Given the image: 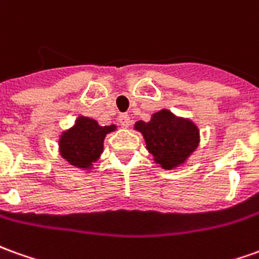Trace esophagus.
I'll use <instances>...</instances> for the list:
<instances>
[{
	"mask_svg": "<svg viewBox=\"0 0 259 259\" xmlns=\"http://www.w3.org/2000/svg\"><path fill=\"white\" fill-rule=\"evenodd\" d=\"M119 120H120V123L123 124V126H129L130 124V115L129 113H122L120 116H119Z\"/></svg>",
	"mask_w": 259,
	"mask_h": 259,
	"instance_id": "34e87169",
	"label": "esophagus"
}]
</instances>
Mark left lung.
<instances>
[{"instance_id":"1","label":"left lung","mask_w":259,"mask_h":259,"mask_svg":"<svg viewBox=\"0 0 259 259\" xmlns=\"http://www.w3.org/2000/svg\"><path fill=\"white\" fill-rule=\"evenodd\" d=\"M135 129L142 133L148 153L164 169L184 164L199 144V130L195 123L177 117L167 109L155 112L150 122H136Z\"/></svg>"}]
</instances>
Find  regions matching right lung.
<instances>
[{
	"mask_svg": "<svg viewBox=\"0 0 259 259\" xmlns=\"http://www.w3.org/2000/svg\"><path fill=\"white\" fill-rule=\"evenodd\" d=\"M116 130L115 124L99 126L91 117L79 116L71 129L60 136L61 157L77 168H91L104 150L105 136Z\"/></svg>",
	"mask_w": 259,
	"mask_h": 259,
	"instance_id": "1",
	"label": "right lung"
}]
</instances>
